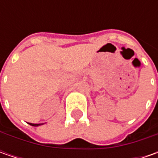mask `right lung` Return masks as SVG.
<instances>
[{
  "label": "right lung",
  "instance_id": "add662e5",
  "mask_svg": "<svg viewBox=\"0 0 158 158\" xmlns=\"http://www.w3.org/2000/svg\"><path fill=\"white\" fill-rule=\"evenodd\" d=\"M30 125H31V126H33V127H38V126H40V124H32V123H29Z\"/></svg>",
  "mask_w": 158,
  "mask_h": 158
}]
</instances>
